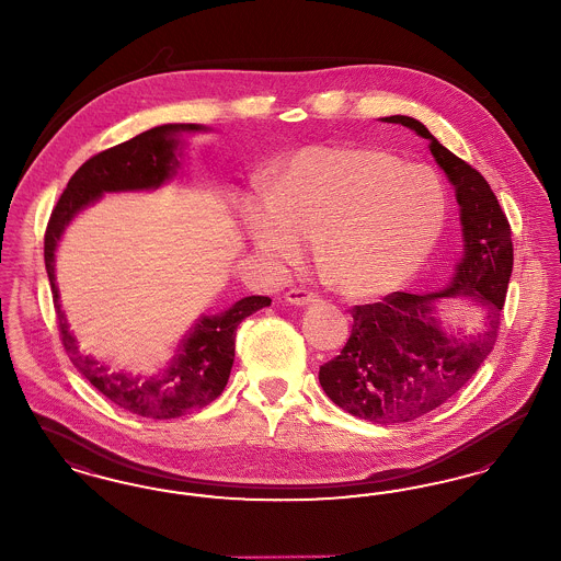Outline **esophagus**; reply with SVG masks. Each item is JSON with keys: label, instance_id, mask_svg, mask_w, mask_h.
<instances>
[{"label": "esophagus", "instance_id": "obj_1", "mask_svg": "<svg viewBox=\"0 0 561 561\" xmlns=\"http://www.w3.org/2000/svg\"><path fill=\"white\" fill-rule=\"evenodd\" d=\"M286 300H288L290 305H296V307H305V305L320 302L321 298L318 294L311 293V290H305V288H293V290H288V293H286Z\"/></svg>", "mask_w": 561, "mask_h": 561}]
</instances>
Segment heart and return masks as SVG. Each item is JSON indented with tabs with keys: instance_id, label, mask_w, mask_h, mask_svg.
Here are the masks:
<instances>
[{
	"instance_id": "obj_1",
	"label": "heart",
	"mask_w": 561,
	"mask_h": 561,
	"mask_svg": "<svg viewBox=\"0 0 561 561\" xmlns=\"http://www.w3.org/2000/svg\"><path fill=\"white\" fill-rule=\"evenodd\" d=\"M448 213L439 174L374 147H305L284 163L273 197L248 208L256 250L298 267L320 243L321 267L341 293H396L427 263Z\"/></svg>"
}]
</instances>
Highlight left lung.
Wrapping results in <instances>:
<instances>
[{"mask_svg":"<svg viewBox=\"0 0 561 561\" xmlns=\"http://www.w3.org/2000/svg\"><path fill=\"white\" fill-rule=\"evenodd\" d=\"M401 124L428 140V149L456 188L465 259L453 286L435 294H387L382 302L355 305L347 345L320 368L325 396L348 414L378 423H410L454 398L494 348L513 271L511 225L480 172L448 151L408 115ZM467 293L484 311L486 330L467 344L446 337L430 305L435 297ZM467 339V336H465Z\"/></svg>","mask_w":561,"mask_h":561,"instance_id":"left-lung-1","label":"left lung"}]
</instances>
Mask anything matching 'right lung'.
<instances>
[{
  "mask_svg": "<svg viewBox=\"0 0 561 561\" xmlns=\"http://www.w3.org/2000/svg\"><path fill=\"white\" fill-rule=\"evenodd\" d=\"M183 130H202L195 124H168L92 156L71 176L69 185L54 206L46 236L44 261L53 286L54 311L58 320L60 343L80 370L111 403L145 416V419H176L185 412L208 405L216 400L231 374L236 357V332L241 320L268 307V296H245L231 309L218 316H206L193 325L187 339L179 347L172 366L153 378H133L126 374L108 373L107 366H99L94 359L83 357L76 339L67 330L62 318L58 290L54 284V250L69 220L99 199L105 191L160 187L174 174L179 160L174 158L176 134Z\"/></svg>",
  "mask_w": 561,
  "mask_h": 561,
  "instance_id": "right-lung-1",
  "label": "right lung"
}]
</instances>
